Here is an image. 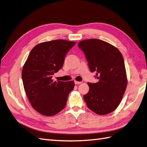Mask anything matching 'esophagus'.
<instances>
[{
    "label": "esophagus",
    "mask_w": 147,
    "mask_h": 147,
    "mask_svg": "<svg viewBox=\"0 0 147 147\" xmlns=\"http://www.w3.org/2000/svg\"><path fill=\"white\" fill-rule=\"evenodd\" d=\"M74 83H75L76 85H78V84L82 83V82H77V81H75V82H74Z\"/></svg>",
    "instance_id": "34e87169"
}]
</instances>
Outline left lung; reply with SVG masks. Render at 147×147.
I'll return each instance as SVG.
<instances>
[{"label":"left lung","mask_w":147,"mask_h":147,"mask_svg":"<svg viewBox=\"0 0 147 147\" xmlns=\"http://www.w3.org/2000/svg\"><path fill=\"white\" fill-rule=\"evenodd\" d=\"M78 47L98 79L96 83H88L89 91L83 96L87 107L98 115L111 113L119 105L127 87L123 55L114 45L96 38L82 40Z\"/></svg>","instance_id":"obj_1"}]
</instances>
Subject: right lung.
Listing matches in <instances>:
<instances>
[{"label":"right lung","mask_w":147,"mask_h":147,"mask_svg":"<svg viewBox=\"0 0 147 147\" xmlns=\"http://www.w3.org/2000/svg\"><path fill=\"white\" fill-rule=\"evenodd\" d=\"M76 42L55 40L38 43L31 51L22 69L27 97L39 114L53 116L64 109L74 83L56 82L52 75L60 69L68 51Z\"/></svg>","instance_id":"add662e5"}]
</instances>
